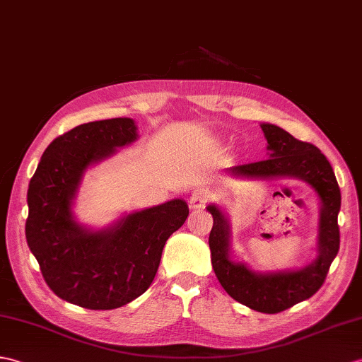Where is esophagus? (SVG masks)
<instances>
[{
	"instance_id": "obj_1",
	"label": "esophagus",
	"mask_w": 362,
	"mask_h": 362,
	"mask_svg": "<svg viewBox=\"0 0 362 362\" xmlns=\"http://www.w3.org/2000/svg\"><path fill=\"white\" fill-rule=\"evenodd\" d=\"M209 197H211V194H209V191L208 189H194L191 192V196H189V206L191 208H194V209H197V208H204L205 205H206V202L209 200Z\"/></svg>"
}]
</instances>
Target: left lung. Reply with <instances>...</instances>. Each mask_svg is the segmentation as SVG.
Listing matches in <instances>:
<instances>
[{
  "label": "left lung",
  "instance_id": "1",
  "mask_svg": "<svg viewBox=\"0 0 362 362\" xmlns=\"http://www.w3.org/2000/svg\"><path fill=\"white\" fill-rule=\"evenodd\" d=\"M260 128L268 143L267 160L233 166L228 173L247 179L295 177L307 182L321 204L317 256L299 270L274 273L253 272L247 264L234 262L230 256V222L217 205L206 206L214 221L208 243L214 273L223 290L240 304L273 315L312 298L322 287L339 250L341 191L330 162L315 145L295 139L276 124L262 123Z\"/></svg>",
  "mask_w": 362,
  "mask_h": 362
}]
</instances>
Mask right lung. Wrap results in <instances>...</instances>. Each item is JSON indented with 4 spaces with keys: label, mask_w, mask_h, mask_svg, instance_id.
<instances>
[{
    "label": "right lung",
    "mask_w": 362,
    "mask_h": 362,
    "mask_svg": "<svg viewBox=\"0 0 362 362\" xmlns=\"http://www.w3.org/2000/svg\"><path fill=\"white\" fill-rule=\"evenodd\" d=\"M139 137L132 119L80 124L57 137L29 182L28 245L49 288L89 310H112L143 295L154 281L168 238L187 221V202L123 216L89 230L72 213L83 174Z\"/></svg>",
    "instance_id": "obj_1"
}]
</instances>
